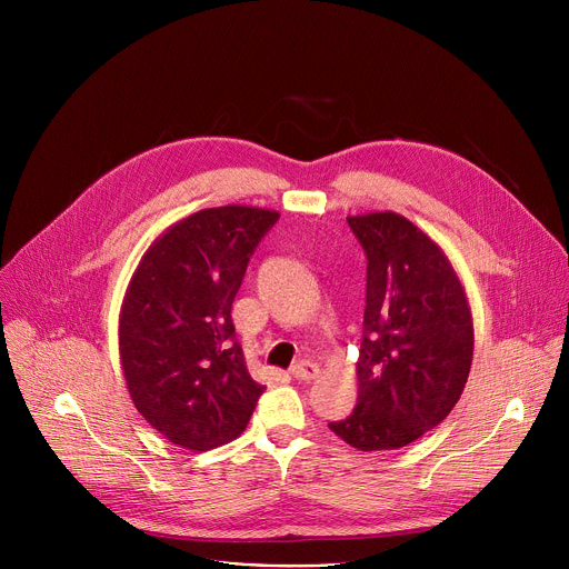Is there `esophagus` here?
<instances>
[{
	"label": "esophagus",
	"instance_id": "esophagus-1",
	"mask_svg": "<svg viewBox=\"0 0 569 569\" xmlns=\"http://www.w3.org/2000/svg\"><path fill=\"white\" fill-rule=\"evenodd\" d=\"M290 373H292V378H297V380H312V378L319 376V367H317L315 362H310V360H301V362L292 365Z\"/></svg>",
	"mask_w": 569,
	"mask_h": 569
}]
</instances>
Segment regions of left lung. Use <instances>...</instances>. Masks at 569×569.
Masks as SVG:
<instances>
[{
    "label": "left lung",
    "mask_w": 569,
    "mask_h": 569,
    "mask_svg": "<svg viewBox=\"0 0 569 569\" xmlns=\"http://www.w3.org/2000/svg\"><path fill=\"white\" fill-rule=\"evenodd\" d=\"M367 254L358 405L329 423L349 446L396 450L437 428L472 362V315L437 242L393 211L349 216Z\"/></svg>",
    "instance_id": "obj_1"
}]
</instances>
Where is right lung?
Returning a JSON list of instances; mask_svg holds the SVG:
<instances>
[{"label":"right lung","mask_w":569,"mask_h":569,"mask_svg":"<svg viewBox=\"0 0 569 569\" xmlns=\"http://www.w3.org/2000/svg\"><path fill=\"white\" fill-rule=\"evenodd\" d=\"M277 220L240 204L191 213L154 238L130 279L119 317L126 385L137 412L176 446L233 441L266 389L236 342L231 303Z\"/></svg>","instance_id":"add662e5"}]
</instances>
